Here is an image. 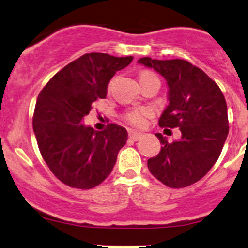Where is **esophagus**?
Masks as SVG:
<instances>
[{
	"mask_svg": "<svg viewBox=\"0 0 248 248\" xmlns=\"http://www.w3.org/2000/svg\"><path fill=\"white\" fill-rule=\"evenodd\" d=\"M141 136H142V134L139 132H135V130H130L129 132V138H130V140H133V141H139L141 139Z\"/></svg>",
	"mask_w": 248,
	"mask_h": 248,
	"instance_id": "obj_1",
	"label": "esophagus"
}]
</instances>
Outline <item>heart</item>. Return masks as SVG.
<instances>
[{"instance_id": "1", "label": "heart", "mask_w": 248, "mask_h": 248, "mask_svg": "<svg viewBox=\"0 0 248 248\" xmlns=\"http://www.w3.org/2000/svg\"><path fill=\"white\" fill-rule=\"evenodd\" d=\"M153 76V73L148 72V71H143L139 75V79L141 78H146V77H150ZM152 114V110L148 109V108H140V109H134L132 112L127 113L126 119L129 124H134L136 127H141L143 126L144 122H146V118Z\"/></svg>"}]
</instances>
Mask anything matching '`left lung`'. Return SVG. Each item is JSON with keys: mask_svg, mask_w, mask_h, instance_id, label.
<instances>
[{"mask_svg": "<svg viewBox=\"0 0 248 248\" xmlns=\"http://www.w3.org/2000/svg\"><path fill=\"white\" fill-rule=\"evenodd\" d=\"M138 62L167 81L169 104L160 116V127H178L182 133L172 143L161 133L155 134L162 148L148 160V169L169 187L191 186L210 171L226 141L229 120L223 93L203 70L183 59L143 57Z\"/></svg>", "mask_w": 248, "mask_h": 248, "instance_id": "left-lung-1", "label": "left lung"}]
</instances>
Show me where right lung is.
<instances>
[{
	"label": "right lung",
	"instance_id": "add662e5",
	"mask_svg": "<svg viewBox=\"0 0 248 248\" xmlns=\"http://www.w3.org/2000/svg\"><path fill=\"white\" fill-rule=\"evenodd\" d=\"M132 56L86 53L59 71L39 93L32 127L45 163L59 181L77 189H92L112 172L126 128L115 124L96 132L84 124L91 105L105 99L108 82L128 66Z\"/></svg>",
	"mask_w": 248,
	"mask_h": 248
}]
</instances>
